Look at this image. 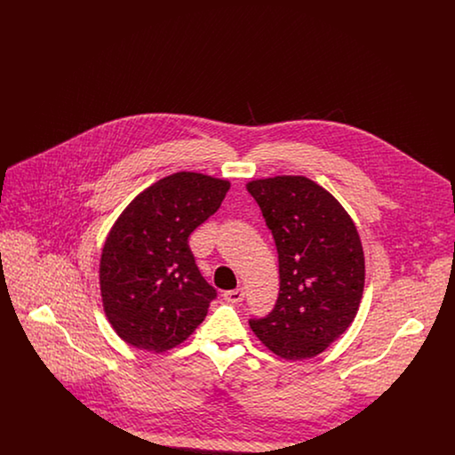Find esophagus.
<instances>
[{
	"instance_id": "esophagus-1",
	"label": "esophagus",
	"mask_w": 455,
	"mask_h": 455,
	"mask_svg": "<svg viewBox=\"0 0 455 455\" xmlns=\"http://www.w3.org/2000/svg\"><path fill=\"white\" fill-rule=\"evenodd\" d=\"M243 290L242 288H237V290H230V291H225L223 293V299L227 300V302L230 303H238L243 300Z\"/></svg>"
}]
</instances>
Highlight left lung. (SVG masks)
<instances>
[{"label":"left lung","mask_w":455,"mask_h":455,"mask_svg":"<svg viewBox=\"0 0 455 455\" xmlns=\"http://www.w3.org/2000/svg\"><path fill=\"white\" fill-rule=\"evenodd\" d=\"M271 230L280 262V293L251 329L284 360L323 353L355 321L365 284L356 227L339 201L303 175L247 182Z\"/></svg>","instance_id":"1"}]
</instances>
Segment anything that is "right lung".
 Here are the masks:
<instances>
[{
    "label": "right lung",
    "mask_w": 455,
    "mask_h": 455,
    "mask_svg": "<svg viewBox=\"0 0 455 455\" xmlns=\"http://www.w3.org/2000/svg\"><path fill=\"white\" fill-rule=\"evenodd\" d=\"M230 182L197 172L160 179L108 232L99 266L104 312L130 347L164 353L184 343L217 290L201 276L189 235L217 213Z\"/></svg>",
    "instance_id": "obj_1"
}]
</instances>
